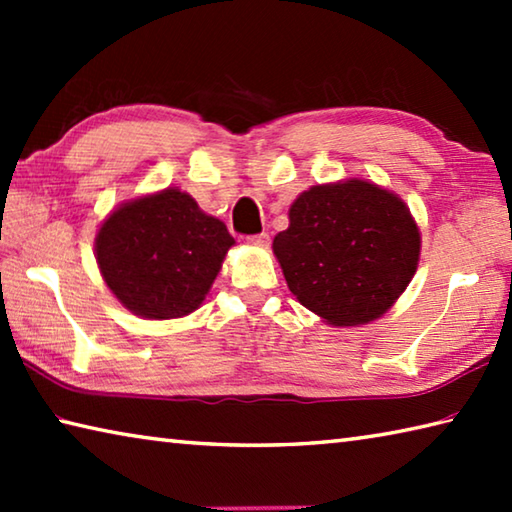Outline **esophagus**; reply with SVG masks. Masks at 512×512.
<instances>
[{
    "mask_svg": "<svg viewBox=\"0 0 512 512\" xmlns=\"http://www.w3.org/2000/svg\"><path fill=\"white\" fill-rule=\"evenodd\" d=\"M248 244H253L257 248H266L268 244H271V237H268L266 232H259V235H250L248 237Z\"/></svg>",
    "mask_w": 512,
    "mask_h": 512,
    "instance_id": "esophagus-1",
    "label": "esophagus"
}]
</instances>
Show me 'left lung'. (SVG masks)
Listing matches in <instances>:
<instances>
[{
    "instance_id": "1",
    "label": "left lung",
    "mask_w": 512,
    "mask_h": 512,
    "mask_svg": "<svg viewBox=\"0 0 512 512\" xmlns=\"http://www.w3.org/2000/svg\"><path fill=\"white\" fill-rule=\"evenodd\" d=\"M273 253L302 305L329 325H363L411 282L420 232L400 198L354 178L302 192Z\"/></svg>"
}]
</instances>
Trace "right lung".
<instances>
[{
	"instance_id": "1",
	"label": "right lung",
	"mask_w": 512,
	"mask_h": 512,
	"mask_svg": "<svg viewBox=\"0 0 512 512\" xmlns=\"http://www.w3.org/2000/svg\"><path fill=\"white\" fill-rule=\"evenodd\" d=\"M232 244L223 221L169 187L124 203L103 221L97 262L121 305L167 320L198 309Z\"/></svg>"
}]
</instances>
